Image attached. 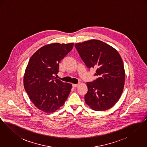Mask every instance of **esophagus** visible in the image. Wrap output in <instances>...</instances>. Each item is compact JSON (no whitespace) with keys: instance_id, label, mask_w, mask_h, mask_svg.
Wrapping results in <instances>:
<instances>
[{"instance_id":"obj_1","label":"esophagus","mask_w":147,"mask_h":147,"mask_svg":"<svg viewBox=\"0 0 147 147\" xmlns=\"http://www.w3.org/2000/svg\"><path fill=\"white\" fill-rule=\"evenodd\" d=\"M72 86H73V88H77V86H79V84H73V85H72Z\"/></svg>"}]
</instances>
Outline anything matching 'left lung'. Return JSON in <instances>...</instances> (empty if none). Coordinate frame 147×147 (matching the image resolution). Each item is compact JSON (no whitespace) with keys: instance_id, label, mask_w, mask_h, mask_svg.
<instances>
[{"instance_id":"left-lung-1","label":"left lung","mask_w":147,"mask_h":147,"mask_svg":"<svg viewBox=\"0 0 147 147\" xmlns=\"http://www.w3.org/2000/svg\"><path fill=\"white\" fill-rule=\"evenodd\" d=\"M75 47L89 69L95 68L98 78L86 84L87 105L95 111H105L118 101L123 92L125 72L119 52L105 42L91 40L76 43Z\"/></svg>"}]
</instances>
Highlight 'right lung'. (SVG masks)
<instances>
[{"label": "right lung", "mask_w": 147, "mask_h": 147, "mask_svg": "<svg viewBox=\"0 0 147 147\" xmlns=\"http://www.w3.org/2000/svg\"><path fill=\"white\" fill-rule=\"evenodd\" d=\"M74 43H54L38 49L30 58L26 68L24 85L32 102L42 111L51 113L63 106L71 89L55 75L59 63L73 49Z\"/></svg>", "instance_id": "add662e5"}]
</instances>
